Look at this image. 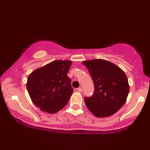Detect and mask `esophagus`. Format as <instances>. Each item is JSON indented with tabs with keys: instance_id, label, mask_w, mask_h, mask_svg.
I'll return each mask as SVG.
<instances>
[{
	"instance_id": "34e87169",
	"label": "esophagus",
	"mask_w": 150,
	"mask_h": 150,
	"mask_svg": "<svg viewBox=\"0 0 150 150\" xmlns=\"http://www.w3.org/2000/svg\"><path fill=\"white\" fill-rule=\"evenodd\" d=\"M76 90L79 92H83V88L81 87H79V88L76 89Z\"/></svg>"
}]
</instances>
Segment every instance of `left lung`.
<instances>
[{"mask_svg":"<svg viewBox=\"0 0 150 150\" xmlns=\"http://www.w3.org/2000/svg\"><path fill=\"white\" fill-rule=\"evenodd\" d=\"M88 69L94 85V94L85 97L87 108L95 116L108 117L125 104L129 86L127 76L119 67L103 59L82 62Z\"/></svg>","mask_w":150,"mask_h":150,"instance_id":"8db88e82","label":"left lung"}]
</instances>
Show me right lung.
Masks as SVG:
<instances>
[{"mask_svg": "<svg viewBox=\"0 0 150 150\" xmlns=\"http://www.w3.org/2000/svg\"><path fill=\"white\" fill-rule=\"evenodd\" d=\"M71 64L69 60H57L29 75L27 89L32 102L40 110L55 114L67 105L73 92L67 74Z\"/></svg>", "mask_w": 150, "mask_h": 150, "instance_id": "right-lung-1", "label": "right lung"}]
</instances>
